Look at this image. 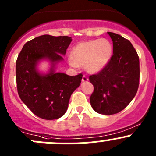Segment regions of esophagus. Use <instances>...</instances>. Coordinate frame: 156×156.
I'll list each match as a JSON object with an SVG mask.
<instances>
[{
    "label": "esophagus",
    "mask_w": 156,
    "mask_h": 156,
    "mask_svg": "<svg viewBox=\"0 0 156 156\" xmlns=\"http://www.w3.org/2000/svg\"><path fill=\"white\" fill-rule=\"evenodd\" d=\"M88 81V78L86 75H83L82 77V81L83 82H85V81Z\"/></svg>",
    "instance_id": "obj_1"
}]
</instances>
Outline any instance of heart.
<instances>
[{
	"label": "heart",
	"instance_id": "obj_1",
	"mask_svg": "<svg viewBox=\"0 0 156 156\" xmlns=\"http://www.w3.org/2000/svg\"><path fill=\"white\" fill-rule=\"evenodd\" d=\"M112 53V47L106 39L83 41L72 49L71 64L85 66L89 72H97L106 66Z\"/></svg>",
	"mask_w": 156,
	"mask_h": 156
}]
</instances>
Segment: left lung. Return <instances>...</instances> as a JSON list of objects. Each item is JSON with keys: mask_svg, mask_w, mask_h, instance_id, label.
Returning a JSON list of instances; mask_svg holds the SVG:
<instances>
[{"mask_svg": "<svg viewBox=\"0 0 156 156\" xmlns=\"http://www.w3.org/2000/svg\"><path fill=\"white\" fill-rule=\"evenodd\" d=\"M112 40L113 54L97 73L90 75L94 92L90 98L94 111L113 115L123 110L137 92L140 83V60L130 41L108 32Z\"/></svg>", "mask_w": 156, "mask_h": 156, "instance_id": "1", "label": "left lung"}]
</instances>
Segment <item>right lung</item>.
<instances>
[{"mask_svg":"<svg viewBox=\"0 0 156 156\" xmlns=\"http://www.w3.org/2000/svg\"><path fill=\"white\" fill-rule=\"evenodd\" d=\"M72 42L69 36L44 34L26 42L16 62V87L22 101L35 115L46 120L62 117L72 93L81 84L83 75L69 76L51 69L41 75L36 70L37 61L48 58L53 67L62 60Z\"/></svg>","mask_w":156,"mask_h":156,"instance_id":"1","label":"right lung"}]
</instances>
